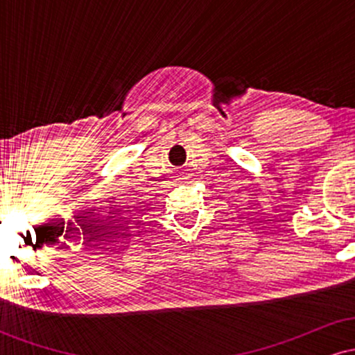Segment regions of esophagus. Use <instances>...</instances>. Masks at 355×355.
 Wrapping results in <instances>:
<instances>
[{"mask_svg":"<svg viewBox=\"0 0 355 355\" xmlns=\"http://www.w3.org/2000/svg\"><path fill=\"white\" fill-rule=\"evenodd\" d=\"M187 178H189V175H185V172H182L180 173V180H187Z\"/></svg>","mask_w":355,"mask_h":355,"instance_id":"1","label":"esophagus"}]
</instances>
